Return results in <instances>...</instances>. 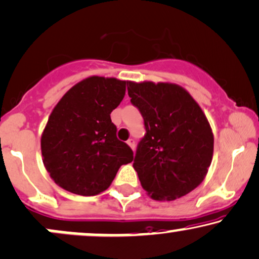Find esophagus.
<instances>
[{
  "instance_id": "esophagus-1",
  "label": "esophagus",
  "mask_w": 259,
  "mask_h": 259,
  "mask_svg": "<svg viewBox=\"0 0 259 259\" xmlns=\"http://www.w3.org/2000/svg\"><path fill=\"white\" fill-rule=\"evenodd\" d=\"M127 144L130 145L132 150H135V148H136V142H135V139H132V138L128 139V141H127Z\"/></svg>"
}]
</instances>
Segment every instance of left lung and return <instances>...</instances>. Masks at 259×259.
Wrapping results in <instances>:
<instances>
[{
  "label": "left lung",
  "instance_id": "1",
  "mask_svg": "<svg viewBox=\"0 0 259 259\" xmlns=\"http://www.w3.org/2000/svg\"><path fill=\"white\" fill-rule=\"evenodd\" d=\"M127 86L147 131L133 162L143 189L159 201L187 195L201 184L213 156L207 118L178 84L128 81Z\"/></svg>",
  "mask_w": 259,
  "mask_h": 259
}]
</instances>
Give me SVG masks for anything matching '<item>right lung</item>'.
<instances>
[{
  "instance_id": "obj_1",
  "label": "right lung",
  "mask_w": 259,
  "mask_h": 259,
  "mask_svg": "<svg viewBox=\"0 0 259 259\" xmlns=\"http://www.w3.org/2000/svg\"><path fill=\"white\" fill-rule=\"evenodd\" d=\"M126 81L91 76L63 96L41 137L44 165L63 189L82 196L110 187L133 151L118 141L110 114L122 102Z\"/></svg>"
}]
</instances>
